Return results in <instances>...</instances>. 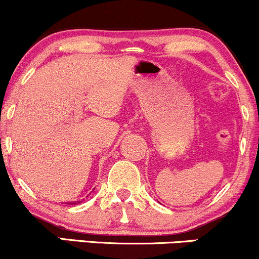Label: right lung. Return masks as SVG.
I'll use <instances>...</instances> for the list:
<instances>
[{"instance_id":"add662e5","label":"right lung","mask_w":259,"mask_h":259,"mask_svg":"<svg viewBox=\"0 0 259 259\" xmlns=\"http://www.w3.org/2000/svg\"><path fill=\"white\" fill-rule=\"evenodd\" d=\"M75 203H80V201H76V202H70L69 204H75Z\"/></svg>"}]
</instances>
